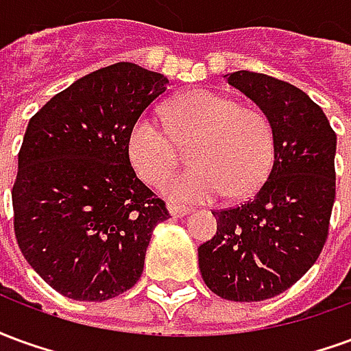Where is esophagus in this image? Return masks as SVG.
<instances>
[{
	"instance_id": "34e87169",
	"label": "esophagus",
	"mask_w": 351,
	"mask_h": 351,
	"mask_svg": "<svg viewBox=\"0 0 351 351\" xmlns=\"http://www.w3.org/2000/svg\"><path fill=\"white\" fill-rule=\"evenodd\" d=\"M167 210L171 216H175V218H180V216H186V214H190V208L188 206L182 205H169Z\"/></svg>"
}]
</instances>
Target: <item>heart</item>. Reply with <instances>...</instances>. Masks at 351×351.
I'll use <instances>...</instances> for the list:
<instances>
[{"instance_id":"heart-1","label":"heart","mask_w":351,"mask_h":351,"mask_svg":"<svg viewBox=\"0 0 351 351\" xmlns=\"http://www.w3.org/2000/svg\"><path fill=\"white\" fill-rule=\"evenodd\" d=\"M171 131L154 116L131 122L125 152L131 167L148 186L161 184L178 160L176 141L191 138L195 165L171 176L163 195L178 203H206L228 195H250L267 180L274 161V133L269 118L254 107L210 90H191L167 108Z\"/></svg>"}]
</instances>
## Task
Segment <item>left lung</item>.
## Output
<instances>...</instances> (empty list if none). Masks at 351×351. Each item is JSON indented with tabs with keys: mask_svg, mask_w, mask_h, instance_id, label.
Returning a JSON list of instances; mask_svg holds the SVG:
<instances>
[{
	"mask_svg": "<svg viewBox=\"0 0 351 351\" xmlns=\"http://www.w3.org/2000/svg\"><path fill=\"white\" fill-rule=\"evenodd\" d=\"M228 82L265 112L274 161L254 199L216 210V235L197 248L210 291L239 302L265 301L316 263L335 203L337 135L324 110L289 82L237 71Z\"/></svg>",
	"mask_w": 351,
	"mask_h": 351,
	"instance_id": "obj_1",
	"label": "left lung"
}]
</instances>
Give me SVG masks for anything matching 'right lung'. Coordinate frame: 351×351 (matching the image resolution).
Returning <instances> with one entry per match:
<instances>
[{
  "label": "right lung",
  "mask_w": 351,
  "mask_h": 351,
  "mask_svg": "<svg viewBox=\"0 0 351 351\" xmlns=\"http://www.w3.org/2000/svg\"><path fill=\"white\" fill-rule=\"evenodd\" d=\"M169 86L130 62L108 65L56 93L27 123L12 186L22 256L58 293L107 301L137 284L165 201L135 175L131 122Z\"/></svg>",
  "instance_id": "obj_1"
}]
</instances>
